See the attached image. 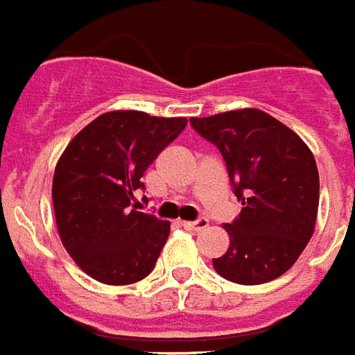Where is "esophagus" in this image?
Segmentation results:
<instances>
[{"instance_id": "34e87169", "label": "esophagus", "mask_w": 355, "mask_h": 355, "mask_svg": "<svg viewBox=\"0 0 355 355\" xmlns=\"http://www.w3.org/2000/svg\"><path fill=\"white\" fill-rule=\"evenodd\" d=\"M181 225L185 227L187 231H203L209 227V220L207 218H200V220H196V222H181Z\"/></svg>"}]
</instances>
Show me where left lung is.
<instances>
[{
  "mask_svg": "<svg viewBox=\"0 0 355 355\" xmlns=\"http://www.w3.org/2000/svg\"><path fill=\"white\" fill-rule=\"evenodd\" d=\"M192 128L222 152L242 212L225 223L231 245L212 266L223 279L254 286L297 262L315 231L319 172L308 144L257 107L192 117Z\"/></svg>",
  "mask_w": 355,
  "mask_h": 355,
  "instance_id": "1",
  "label": "left lung"
}]
</instances>
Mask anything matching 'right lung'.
<instances>
[{"label":"right lung","instance_id":"1","mask_svg":"<svg viewBox=\"0 0 355 355\" xmlns=\"http://www.w3.org/2000/svg\"><path fill=\"white\" fill-rule=\"evenodd\" d=\"M187 126L185 117L135 110L102 113L71 139L56 163L53 207L65 251L102 284L148 277L170 222L135 211L143 174Z\"/></svg>","mask_w":355,"mask_h":355}]
</instances>
